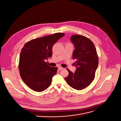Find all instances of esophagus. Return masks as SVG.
I'll use <instances>...</instances> for the list:
<instances>
[{"label": "esophagus", "instance_id": "obj_1", "mask_svg": "<svg viewBox=\"0 0 121 121\" xmlns=\"http://www.w3.org/2000/svg\"><path fill=\"white\" fill-rule=\"evenodd\" d=\"M58 69H59V70H61V69H63V68H62V67H58Z\"/></svg>", "mask_w": 121, "mask_h": 121}]
</instances>
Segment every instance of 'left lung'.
<instances>
[{"label": "left lung", "mask_w": 121, "mask_h": 121, "mask_svg": "<svg viewBox=\"0 0 121 121\" xmlns=\"http://www.w3.org/2000/svg\"><path fill=\"white\" fill-rule=\"evenodd\" d=\"M70 40L75 48L72 57L77 68L74 73L67 69L69 74L65 79L71 87L80 90L88 86L94 79L98 57L94 44L88 38L73 35Z\"/></svg>", "instance_id": "obj_1"}]
</instances>
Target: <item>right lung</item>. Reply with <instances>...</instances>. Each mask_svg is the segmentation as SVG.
I'll list each match as a JSON object with an SVG mask.
<instances>
[{
    "label": "right lung",
    "mask_w": 121,
    "mask_h": 121,
    "mask_svg": "<svg viewBox=\"0 0 121 121\" xmlns=\"http://www.w3.org/2000/svg\"><path fill=\"white\" fill-rule=\"evenodd\" d=\"M64 35L58 33L37 38L26 43L22 48L19 62L20 75L33 90L42 92L51 85L58 68L50 66L45 60L52 57L53 45Z\"/></svg>",
    "instance_id": "obj_1"
}]
</instances>
